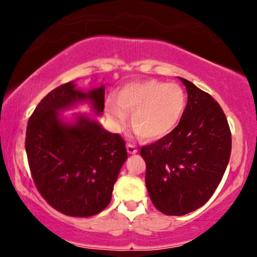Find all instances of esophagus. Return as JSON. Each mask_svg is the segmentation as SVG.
<instances>
[{"label":"esophagus","mask_w":257,"mask_h":257,"mask_svg":"<svg viewBox=\"0 0 257 257\" xmlns=\"http://www.w3.org/2000/svg\"><path fill=\"white\" fill-rule=\"evenodd\" d=\"M126 150H127V153L130 154H136L138 152L137 147L135 145H132V144H127V145H126Z\"/></svg>","instance_id":"34e87169"}]
</instances>
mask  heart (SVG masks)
<instances>
[{"label": "heart", "instance_id": "heart-1", "mask_svg": "<svg viewBox=\"0 0 257 257\" xmlns=\"http://www.w3.org/2000/svg\"><path fill=\"white\" fill-rule=\"evenodd\" d=\"M186 108V94L178 84L149 79L126 84L118 91L115 103L107 105V115L114 125L132 113V127L147 140L170 135L180 122Z\"/></svg>", "mask_w": 257, "mask_h": 257}]
</instances>
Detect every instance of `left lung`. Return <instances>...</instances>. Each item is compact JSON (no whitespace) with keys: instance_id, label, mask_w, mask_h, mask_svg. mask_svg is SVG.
<instances>
[{"instance_id":"1","label":"left lung","mask_w":257,"mask_h":257,"mask_svg":"<svg viewBox=\"0 0 257 257\" xmlns=\"http://www.w3.org/2000/svg\"><path fill=\"white\" fill-rule=\"evenodd\" d=\"M188 99L170 135L144 146L150 198L166 215H185L208 201L222 180L231 151V135L214 98L181 78Z\"/></svg>"}]
</instances>
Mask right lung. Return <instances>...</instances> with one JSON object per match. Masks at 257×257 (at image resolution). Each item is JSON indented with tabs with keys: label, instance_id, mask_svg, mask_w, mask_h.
I'll list each match as a JSON object with an SVG mask.
<instances>
[{
	"label": "right lung",
	"instance_id": "add662e5",
	"mask_svg": "<svg viewBox=\"0 0 257 257\" xmlns=\"http://www.w3.org/2000/svg\"><path fill=\"white\" fill-rule=\"evenodd\" d=\"M104 97V85L82 91L69 82L48 93L28 121L26 151L35 185L65 215L87 217L106 208L127 159L124 139L97 119L76 114L68 120L61 114L87 103L101 115Z\"/></svg>",
	"mask_w": 257,
	"mask_h": 257
}]
</instances>
